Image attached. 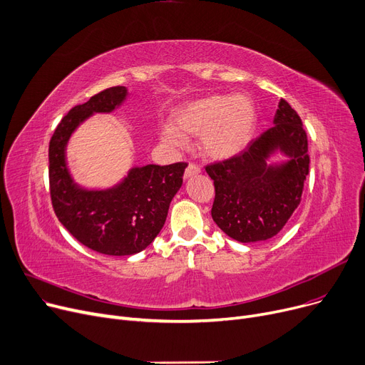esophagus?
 Instances as JSON below:
<instances>
[{
    "label": "esophagus",
    "mask_w": 365,
    "mask_h": 365,
    "mask_svg": "<svg viewBox=\"0 0 365 365\" xmlns=\"http://www.w3.org/2000/svg\"><path fill=\"white\" fill-rule=\"evenodd\" d=\"M198 173H201L200 165H198V164H194V163H189V165H187L186 170H185V179L192 178V176L198 175Z\"/></svg>",
    "instance_id": "esophagus-1"
}]
</instances>
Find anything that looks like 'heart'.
Here are the masks:
<instances>
[{
  "mask_svg": "<svg viewBox=\"0 0 365 365\" xmlns=\"http://www.w3.org/2000/svg\"><path fill=\"white\" fill-rule=\"evenodd\" d=\"M174 125H165L163 140L171 146L183 148L186 136H197L208 157L225 160L240 153L252 140L256 128L257 112L250 98L238 94L208 96L189 102L176 113Z\"/></svg>",
  "mask_w": 365,
  "mask_h": 365,
  "instance_id": "heart-1",
  "label": "heart"
}]
</instances>
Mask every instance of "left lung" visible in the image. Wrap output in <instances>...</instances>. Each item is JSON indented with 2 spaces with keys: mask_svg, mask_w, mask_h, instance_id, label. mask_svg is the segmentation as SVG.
<instances>
[{
  "mask_svg": "<svg viewBox=\"0 0 365 365\" xmlns=\"http://www.w3.org/2000/svg\"><path fill=\"white\" fill-rule=\"evenodd\" d=\"M279 148L291 160L267 166V157ZM215 180L212 217L222 231L240 242L275 237L302 201L309 173L308 138L299 113L281 99L274 125L237 155L205 165Z\"/></svg>",
  "mask_w": 365,
  "mask_h": 365,
  "instance_id": "left-lung-1",
  "label": "left lung"
}]
</instances>
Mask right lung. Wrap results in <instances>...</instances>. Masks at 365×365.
<instances>
[{
    "label": "right lung",
    "mask_w": 365,
    "mask_h": 365,
    "mask_svg": "<svg viewBox=\"0 0 365 365\" xmlns=\"http://www.w3.org/2000/svg\"><path fill=\"white\" fill-rule=\"evenodd\" d=\"M125 96L127 88L117 86L73 106L48 145L50 197L57 219L76 241L108 256L136 255L155 240L187 167L186 163L134 167L118 186L106 190H87L72 180L65 158L72 131L91 113L113 110Z\"/></svg>",
    "instance_id": "obj_1"
}]
</instances>
